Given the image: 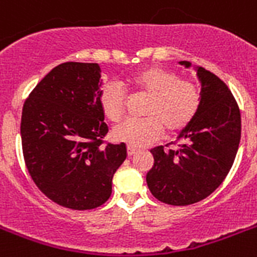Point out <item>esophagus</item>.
<instances>
[{
	"label": "esophagus",
	"instance_id": "34e87169",
	"mask_svg": "<svg viewBox=\"0 0 257 257\" xmlns=\"http://www.w3.org/2000/svg\"><path fill=\"white\" fill-rule=\"evenodd\" d=\"M135 154H137V150L135 149H131V147H128V149H127V155H128V157H134Z\"/></svg>",
	"mask_w": 257,
	"mask_h": 257
}]
</instances>
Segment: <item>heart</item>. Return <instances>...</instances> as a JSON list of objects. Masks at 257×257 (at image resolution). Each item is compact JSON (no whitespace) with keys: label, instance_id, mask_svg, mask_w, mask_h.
I'll use <instances>...</instances> for the list:
<instances>
[{"label":"heart","instance_id":"obj_1","mask_svg":"<svg viewBox=\"0 0 257 257\" xmlns=\"http://www.w3.org/2000/svg\"><path fill=\"white\" fill-rule=\"evenodd\" d=\"M135 93L149 98L143 108V119H127L114 127L112 138L131 149L151 145L163 133L174 137L186 128L200 107V91L190 81L161 66H150L128 79ZM99 103L104 115L118 122L126 110L127 94L118 82L102 86Z\"/></svg>","mask_w":257,"mask_h":257}]
</instances>
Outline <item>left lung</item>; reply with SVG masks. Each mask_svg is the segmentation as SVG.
I'll return each mask as SVG.
<instances>
[{
    "instance_id": "left-lung-1",
    "label": "left lung",
    "mask_w": 257,
    "mask_h": 257,
    "mask_svg": "<svg viewBox=\"0 0 257 257\" xmlns=\"http://www.w3.org/2000/svg\"><path fill=\"white\" fill-rule=\"evenodd\" d=\"M180 65L190 67L182 61ZM200 107L178 137L176 149L151 150L153 168L146 180L151 194L171 206H190L223 183L235 161L241 134L237 102L220 78L199 67Z\"/></svg>"
}]
</instances>
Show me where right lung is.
Returning a JSON list of instances; mask_svg holds the SVG:
<instances>
[{
    "label": "right lung",
    "mask_w": 257,
    "mask_h": 257,
    "mask_svg": "<svg viewBox=\"0 0 257 257\" xmlns=\"http://www.w3.org/2000/svg\"><path fill=\"white\" fill-rule=\"evenodd\" d=\"M98 63L65 62L29 94L21 116L22 153L33 182L51 202L93 210L111 195L126 145L106 143Z\"/></svg>",
    "instance_id": "right-lung-1"
}]
</instances>
